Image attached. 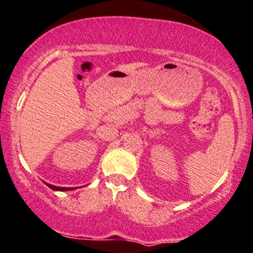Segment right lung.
Returning <instances> with one entry per match:
<instances>
[{
    "label": "right lung",
    "instance_id": "1",
    "mask_svg": "<svg viewBox=\"0 0 253 253\" xmlns=\"http://www.w3.org/2000/svg\"><path fill=\"white\" fill-rule=\"evenodd\" d=\"M47 186L49 187L50 189H53V191H60V192H62V191H72V189H74V188H72V187H56V186H53V185H49V183H46Z\"/></svg>",
    "mask_w": 253,
    "mask_h": 253
}]
</instances>
